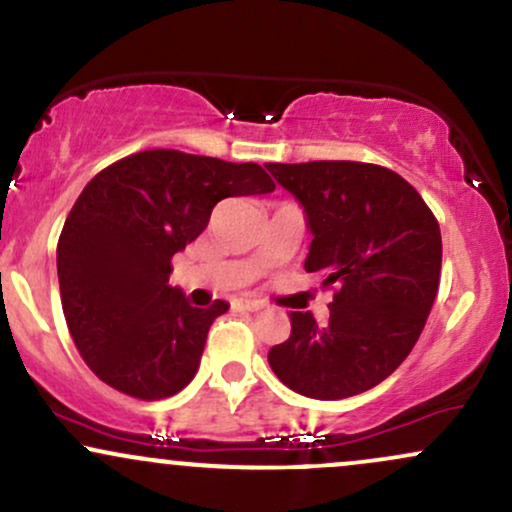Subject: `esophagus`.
I'll return each mask as SVG.
<instances>
[{
  "label": "esophagus",
  "instance_id": "1",
  "mask_svg": "<svg viewBox=\"0 0 512 512\" xmlns=\"http://www.w3.org/2000/svg\"><path fill=\"white\" fill-rule=\"evenodd\" d=\"M233 306L238 308V311H247V313L262 311V303L260 301H250V299H238L233 303Z\"/></svg>",
  "mask_w": 512,
  "mask_h": 512
}]
</instances>
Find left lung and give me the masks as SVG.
I'll return each mask as SVG.
<instances>
[{"label":"left lung","instance_id":"8db88e82","mask_svg":"<svg viewBox=\"0 0 512 512\" xmlns=\"http://www.w3.org/2000/svg\"><path fill=\"white\" fill-rule=\"evenodd\" d=\"M306 209L313 233L306 272L333 289L318 328L294 311L269 367L291 391L320 401L374 389L411 355L435 303L442 235L435 213L401 174L372 162H269Z\"/></svg>","mask_w":512,"mask_h":512}]
</instances>
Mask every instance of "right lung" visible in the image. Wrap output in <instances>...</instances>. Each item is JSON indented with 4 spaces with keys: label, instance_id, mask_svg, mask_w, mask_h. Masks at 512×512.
<instances>
[{
    "label": "right lung",
    "instance_id": "1",
    "mask_svg": "<svg viewBox=\"0 0 512 512\" xmlns=\"http://www.w3.org/2000/svg\"><path fill=\"white\" fill-rule=\"evenodd\" d=\"M255 162L143 150L89 179L58 240V282L72 340L111 389L160 401L194 379L211 323L228 311L189 306L170 286L172 257L228 196L267 194Z\"/></svg>",
    "mask_w": 512,
    "mask_h": 512
}]
</instances>
